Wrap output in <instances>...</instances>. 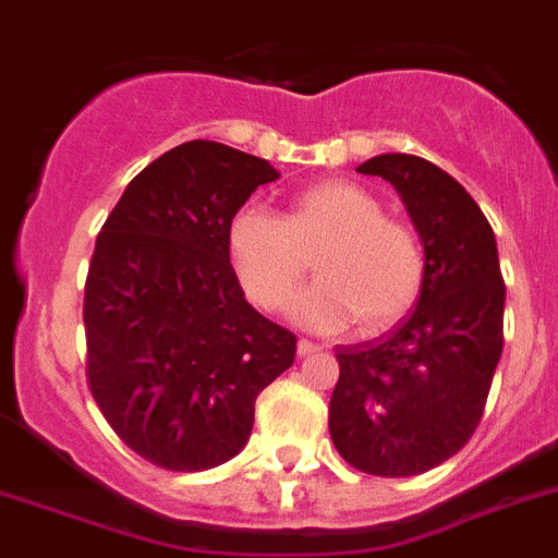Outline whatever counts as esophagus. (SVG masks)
Listing matches in <instances>:
<instances>
[{"label": "esophagus", "mask_w": 558, "mask_h": 558, "mask_svg": "<svg viewBox=\"0 0 558 558\" xmlns=\"http://www.w3.org/2000/svg\"><path fill=\"white\" fill-rule=\"evenodd\" d=\"M319 345L317 342H312V339H300L298 342V356H312V353H317Z\"/></svg>", "instance_id": "esophagus-1"}]
</instances>
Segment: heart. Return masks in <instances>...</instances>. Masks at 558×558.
<instances>
[{
	"label": "heart",
	"mask_w": 558,
	"mask_h": 558,
	"mask_svg": "<svg viewBox=\"0 0 558 558\" xmlns=\"http://www.w3.org/2000/svg\"><path fill=\"white\" fill-rule=\"evenodd\" d=\"M314 251L319 280L289 308L300 326L337 331L356 323L360 333H381L415 306L424 246L356 182L323 179L294 193L280 219L250 205L227 225L232 272L252 303L269 312L289 303Z\"/></svg>",
	"instance_id": "b5f03b06"
}]
</instances>
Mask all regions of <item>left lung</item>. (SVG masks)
Listing matches in <instances>:
<instances>
[{"label":"left lung","mask_w":558,"mask_h":558,"mask_svg":"<svg viewBox=\"0 0 558 558\" xmlns=\"http://www.w3.org/2000/svg\"><path fill=\"white\" fill-rule=\"evenodd\" d=\"M396 187L424 246L415 312L390 337L342 348L328 407L337 452L379 477H413L472 438L502 353L506 283L492 225L458 179L413 154L356 168Z\"/></svg>","instance_id":"left-lung-1"}]
</instances>
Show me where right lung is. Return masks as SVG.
Segmentation results:
<instances>
[{
    "mask_svg": "<svg viewBox=\"0 0 558 558\" xmlns=\"http://www.w3.org/2000/svg\"><path fill=\"white\" fill-rule=\"evenodd\" d=\"M280 173L191 140L137 173L106 219L86 278L89 387L140 458L205 472L241 452L255 399L294 362L292 331L246 303L227 225Z\"/></svg>",
    "mask_w": 558,
    "mask_h": 558,
    "instance_id": "1",
    "label": "right lung"
}]
</instances>
